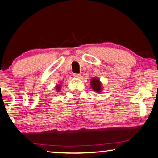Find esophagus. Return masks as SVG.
<instances>
[{
  "instance_id": "obj_1",
  "label": "esophagus",
  "mask_w": 158,
  "mask_h": 158,
  "mask_svg": "<svg viewBox=\"0 0 158 158\" xmlns=\"http://www.w3.org/2000/svg\"><path fill=\"white\" fill-rule=\"evenodd\" d=\"M73 77H76V78H80V77H81V75L80 73H74Z\"/></svg>"
}]
</instances>
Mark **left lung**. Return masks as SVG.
I'll use <instances>...</instances> for the list:
<instances>
[{"instance_id": "8db88e82", "label": "left lung", "mask_w": 158, "mask_h": 158, "mask_svg": "<svg viewBox=\"0 0 158 158\" xmlns=\"http://www.w3.org/2000/svg\"><path fill=\"white\" fill-rule=\"evenodd\" d=\"M90 85H91L92 88L93 90L97 92H102V83L97 77H94V78L91 79V82H90Z\"/></svg>"}]
</instances>
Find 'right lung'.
I'll return each mask as SVG.
<instances>
[{"label": "right lung", "instance_id": "1", "mask_svg": "<svg viewBox=\"0 0 158 158\" xmlns=\"http://www.w3.org/2000/svg\"><path fill=\"white\" fill-rule=\"evenodd\" d=\"M60 89H61V85H57L56 86V90L57 92H59V90H60Z\"/></svg>", "mask_w": 158, "mask_h": 158}]
</instances>
